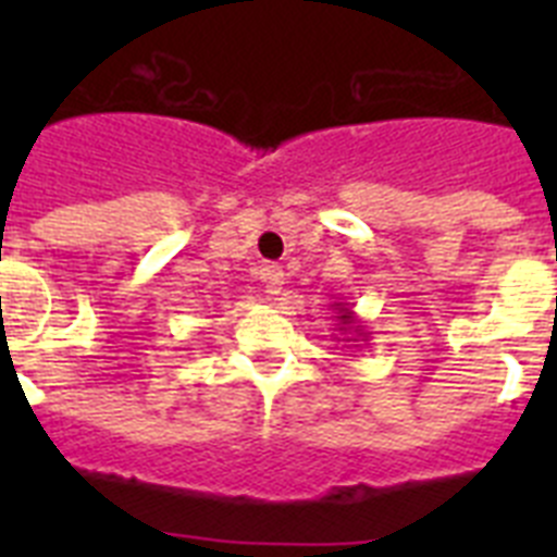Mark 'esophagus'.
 Here are the masks:
<instances>
[{
    "label": "esophagus",
    "instance_id": "esophagus-1",
    "mask_svg": "<svg viewBox=\"0 0 557 557\" xmlns=\"http://www.w3.org/2000/svg\"><path fill=\"white\" fill-rule=\"evenodd\" d=\"M284 284H287V275H284L282 268H264V287H268L270 295H282L284 293Z\"/></svg>",
    "mask_w": 557,
    "mask_h": 557
}]
</instances>
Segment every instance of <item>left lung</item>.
<instances>
[{"label": "left lung", "mask_w": 557, "mask_h": 557, "mask_svg": "<svg viewBox=\"0 0 557 557\" xmlns=\"http://www.w3.org/2000/svg\"><path fill=\"white\" fill-rule=\"evenodd\" d=\"M332 309H334V321H337V323H334V326H337V332L343 334V343H346L348 348H351V346H362V343H368V332H366V326L359 323V318H357V312H354V307H348V304L334 301Z\"/></svg>", "instance_id": "8db88e82"}]
</instances>
